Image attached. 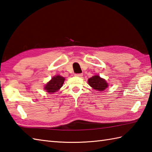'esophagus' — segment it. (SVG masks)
<instances>
[{
    "mask_svg": "<svg viewBox=\"0 0 152 152\" xmlns=\"http://www.w3.org/2000/svg\"><path fill=\"white\" fill-rule=\"evenodd\" d=\"M75 75L77 77H81L83 76V73H75Z\"/></svg>",
    "mask_w": 152,
    "mask_h": 152,
    "instance_id": "obj_1",
    "label": "esophagus"
}]
</instances>
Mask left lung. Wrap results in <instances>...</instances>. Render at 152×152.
Segmentation results:
<instances>
[{"label": "left lung", "mask_w": 152, "mask_h": 152, "mask_svg": "<svg viewBox=\"0 0 152 152\" xmlns=\"http://www.w3.org/2000/svg\"><path fill=\"white\" fill-rule=\"evenodd\" d=\"M89 85L94 89L98 91H103L108 86V84L105 80L101 78L98 75H95L91 77L88 80Z\"/></svg>", "instance_id": "obj_1"}]
</instances>
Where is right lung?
Here are the masks:
<instances>
[{
	"instance_id": "obj_1",
	"label": "right lung",
	"mask_w": 152,
	"mask_h": 152,
	"mask_svg": "<svg viewBox=\"0 0 152 152\" xmlns=\"http://www.w3.org/2000/svg\"><path fill=\"white\" fill-rule=\"evenodd\" d=\"M65 79L63 77L56 75L52 78V79L47 84L45 89L49 93H54L62 87Z\"/></svg>"
}]
</instances>
